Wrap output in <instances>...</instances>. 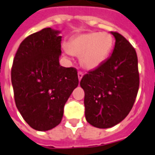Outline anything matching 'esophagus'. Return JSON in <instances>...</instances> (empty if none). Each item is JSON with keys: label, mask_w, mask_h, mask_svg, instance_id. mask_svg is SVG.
Returning a JSON list of instances; mask_svg holds the SVG:
<instances>
[{"label": "esophagus", "mask_w": 155, "mask_h": 155, "mask_svg": "<svg viewBox=\"0 0 155 155\" xmlns=\"http://www.w3.org/2000/svg\"><path fill=\"white\" fill-rule=\"evenodd\" d=\"M83 76H84V73H83L81 71H78V78H79V80H81Z\"/></svg>", "instance_id": "esophagus-1"}]
</instances>
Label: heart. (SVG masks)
I'll return each instance as SVG.
<instances>
[{"label":"heart","mask_w":155,"mask_h":155,"mask_svg":"<svg viewBox=\"0 0 155 155\" xmlns=\"http://www.w3.org/2000/svg\"><path fill=\"white\" fill-rule=\"evenodd\" d=\"M114 44V39L107 32L82 34L70 40L68 53L80 56V62L87 69H94L106 60Z\"/></svg>","instance_id":"obj_1"}]
</instances>
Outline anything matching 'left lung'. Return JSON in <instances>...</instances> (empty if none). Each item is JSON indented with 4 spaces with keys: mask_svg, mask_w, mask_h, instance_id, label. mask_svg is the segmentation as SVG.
Listing matches in <instances>:
<instances>
[{
    "mask_svg": "<svg viewBox=\"0 0 155 155\" xmlns=\"http://www.w3.org/2000/svg\"><path fill=\"white\" fill-rule=\"evenodd\" d=\"M111 33L116 39L112 55L80 81L86 120L98 128H111L128 116L140 87L136 49L120 34Z\"/></svg>",
    "mask_w": 155,
    "mask_h": 155,
    "instance_id": "1",
    "label": "left lung"
}]
</instances>
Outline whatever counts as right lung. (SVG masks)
Listing matches in <instances>:
<instances>
[{
  "label": "right lung",
  "mask_w": 155,
  "mask_h": 155,
  "mask_svg": "<svg viewBox=\"0 0 155 155\" xmlns=\"http://www.w3.org/2000/svg\"><path fill=\"white\" fill-rule=\"evenodd\" d=\"M59 33L48 27L26 38L12 67L15 106L24 120L38 131L61 123L64 106L79 84L76 68L60 65Z\"/></svg>",
  "instance_id": "obj_1"
}]
</instances>
